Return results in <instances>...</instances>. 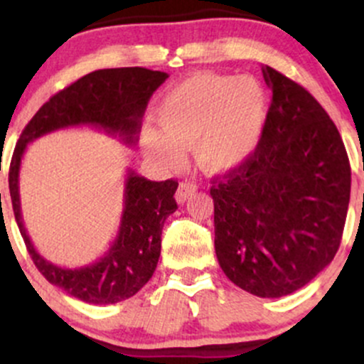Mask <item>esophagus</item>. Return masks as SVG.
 Masks as SVG:
<instances>
[{
  "instance_id": "1",
  "label": "esophagus",
  "mask_w": 364,
  "mask_h": 364,
  "mask_svg": "<svg viewBox=\"0 0 364 364\" xmlns=\"http://www.w3.org/2000/svg\"><path fill=\"white\" fill-rule=\"evenodd\" d=\"M196 190H198V186H196L195 183H191V181L179 183L178 191H176V200H178L179 205H183V203H185L191 195H195Z\"/></svg>"
}]
</instances>
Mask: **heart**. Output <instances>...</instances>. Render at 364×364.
Instances as JSON below:
<instances>
[{
	"label": "heart",
	"instance_id": "b5f03b06",
	"mask_svg": "<svg viewBox=\"0 0 364 364\" xmlns=\"http://www.w3.org/2000/svg\"><path fill=\"white\" fill-rule=\"evenodd\" d=\"M157 123L141 128L149 157L178 166L195 145V161L208 174L237 168L257 147L267 118V97L250 77L195 73L171 89L156 107Z\"/></svg>",
	"mask_w": 364,
	"mask_h": 364
}]
</instances>
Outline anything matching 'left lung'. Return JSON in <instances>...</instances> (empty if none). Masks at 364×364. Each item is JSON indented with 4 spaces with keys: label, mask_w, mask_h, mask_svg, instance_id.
Listing matches in <instances>:
<instances>
[{
    "label": "left lung",
    "mask_w": 364,
    "mask_h": 364,
    "mask_svg": "<svg viewBox=\"0 0 364 364\" xmlns=\"http://www.w3.org/2000/svg\"><path fill=\"white\" fill-rule=\"evenodd\" d=\"M272 90L260 141L214 179L215 255L241 289L281 298L315 279L339 250L350 195L344 141L318 101L263 66Z\"/></svg>",
    "instance_id": "obj_1"
}]
</instances>
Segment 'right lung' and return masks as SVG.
I'll use <instances>...</instances> for the list:
<instances>
[{
  "label": "right lung",
  "instance_id": "obj_1",
  "mask_svg": "<svg viewBox=\"0 0 364 364\" xmlns=\"http://www.w3.org/2000/svg\"><path fill=\"white\" fill-rule=\"evenodd\" d=\"M168 73L140 68L97 70L54 94L23 128L11 157L8 185L11 205L28 255L53 286L89 304H112L136 294L156 270L166 219L176 212L178 181H150L128 169L124 179L119 231L109 250L97 262L65 269L48 262L34 248L23 225L18 174L25 149L31 141L63 128L92 127L135 145L140 119L150 95Z\"/></svg>",
  "mask_w": 364,
  "mask_h": 364
}]
</instances>
